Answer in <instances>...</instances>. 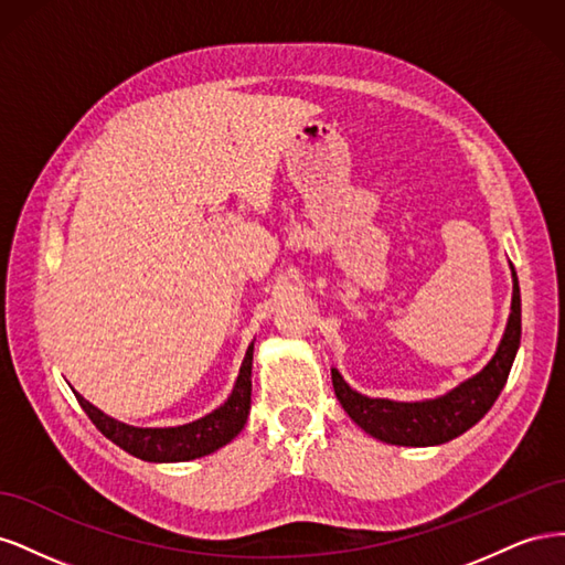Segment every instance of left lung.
Listing matches in <instances>:
<instances>
[{"mask_svg": "<svg viewBox=\"0 0 565 565\" xmlns=\"http://www.w3.org/2000/svg\"><path fill=\"white\" fill-rule=\"evenodd\" d=\"M511 282H514V292H511L507 328L498 351L481 372L436 398L388 401L363 396L344 382L337 367H332L337 401L347 409V415L372 438L405 448L440 446V443L469 431L498 401L521 347V289L514 266H511Z\"/></svg>", "mask_w": 565, "mask_h": 565, "instance_id": "obj_1", "label": "left lung"}]
</instances>
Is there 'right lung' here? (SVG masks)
I'll return each instance as SVG.
<instances>
[{"label": "right lung", "instance_id": "right-lung-1", "mask_svg": "<svg viewBox=\"0 0 565 565\" xmlns=\"http://www.w3.org/2000/svg\"><path fill=\"white\" fill-rule=\"evenodd\" d=\"M252 358L254 341L247 347L231 396L210 415L181 426H131L106 415L104 409L92 405L77 391L75 396L84 413L96 424V429L129 455L143 461H158V465L162 461H188L216 452L245 429L252 405Z\"/></svg>", "mask_w": 565, "mask_h": 565}]
</instances>
